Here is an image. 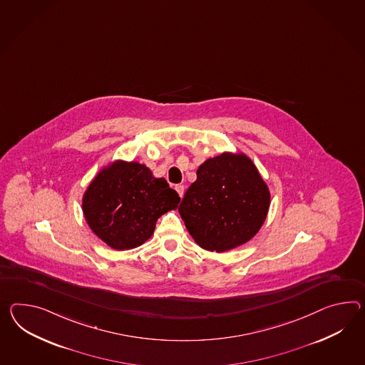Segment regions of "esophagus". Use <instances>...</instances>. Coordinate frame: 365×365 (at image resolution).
Returning a JSON list of instances; mask_svg holds the SVG:
<instances>
[{"instance_id": "obj_1", "label": "esophagus", "mask_w": 365, "mask_h": 365, "mask_svg": "<svg viewBox=\"0 0 365 365\" xmlns=\"http://www.w3.org/2000/svg\"><path fill=\"white\" fill-rule=\"evenodd\" d=\"M175 190H177V192H178L179 196H180V197H183V194H185V186H183V185H177V186H175Z\"/></svg>"}]
</instances>
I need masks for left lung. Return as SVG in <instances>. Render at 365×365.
Wrapping results in <instances>:
<instances>
[{
	"label": "left lung",
	"instance_id": "left-lung-1",
	"mask_svg": "<svg viewBox=\"0 0 365 365\" xmlns=\"http://www.w3.org/2000/svg\"><path fill=\"white\" fill-rule=\"evenodd\" d=\"M270 192L244 153H222L196 170L178 211L200 248L225 252L248 242L267 219Z\"/></svg>",
	"mask_w": 365,
	"mask_h": 365
}]
</instances>
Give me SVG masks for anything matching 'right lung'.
<instances>
[{"label": "right lung", "instance_id": "right-lung-1", "mask_svg": "<svg viewBox=\"0 0 365 365\" xmlns=\"http://www.w3.org/2000/svg\"><path fill=\"white\" fill-rule=\"evenodd\" d=\"M178 192L138 162L117 160L100 170L83 195L89 228L110 248L126 250L149 240L160 216L177 210Z\"/></svg>", "mask_w": 365, "mask_h": 365}]
</instances>
